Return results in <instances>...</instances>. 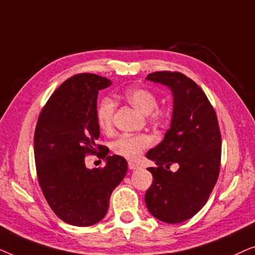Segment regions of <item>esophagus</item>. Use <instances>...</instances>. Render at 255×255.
<instances>
[{"mask_svg":"<svg viewBox=\"0 0 255 255\" xmlns=\"http://www.w3.org/2000/svg\"><path fill=\"white\" fill-rule=\"evenodd\" d=\"M128 168H130V169H137V168H139V165L130 161V162H128Z\"/></svg>","mask_w":255,"mask_h":255,"instance_id":"1","label":"esophagus"}]
</instances>
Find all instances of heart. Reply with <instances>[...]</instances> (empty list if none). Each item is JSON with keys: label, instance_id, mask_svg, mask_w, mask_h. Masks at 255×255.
<instances>
[{"label": "heart", "instance_id": "1", "mask_svg": "<svg viewBox=\"0 0 255 255\" xmlns=\"http://www.w3.org/2000/svg\"><path fill=\"white\" fill-rule=\"evenodd\" d=\"M125 100L134 109L144 115H149L153 124L160 125L166 121L167 115L163 110L156 109L158 99L151 90L145 88H130L125 92ZM116 104L114 100L106 97L101 101L96 110V121L101 130L109 132L113 128ZM152 144L151 138L146 134H123L113 142L114 153L128 160H137L144 149Z\"/></svg>", "mask_w": 255, "mask_h": 255}]
</instances>
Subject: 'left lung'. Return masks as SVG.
I'll return each mask as SVG.
<instances>
[{
  "instance_id": "left-lung-1",
  "label": "left lung",
  "mask_w": 255,
  "mask_h": 255,
  "mask_svg": "<svg viewBox=\"0 0 255 255\" xmlns=\"http://www.w3.org/2000/svg\"><path fill=\"white\" fill-rule=\"evenodd\" d=\"M146 80L167 86L173 94V115L163 140L146 153L155 162L147 168L153 183L146 207L159 221L177 224L207 203L219 175L222 137L215 109L203 90L179 72H155ZM176 164V172L169 167Z\"/></svg>"
}]
</instances>
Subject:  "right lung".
<instances>
[{"label":"right lung","instance_id":"right-lung-1","mask_svg":"<svg viewBox=\"0 0 255 255\" xmlns=\"http://www.w3.org/2000/svg\"><path fill=\"white\" fill-rule=\"evenodd\" d=\"M111 85L96 74H78L66 80L41 110L34 131V160L38 182L48 205L61 221L90 226L107 215L115 188L128 172L123 156L108 155L97 145V95ZM100 149L103 169H87L84 158Z\"/></svg>","mask_w":255,"mask_h":255}]
</instances>
